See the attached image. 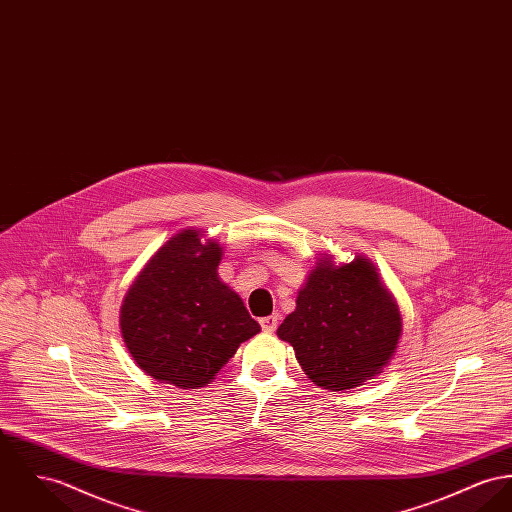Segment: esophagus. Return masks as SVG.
I'll return each mask as SVG.
<instances>
[{"mask_svg": "<svg viewBox=\"0 0 512 512\" xmlns=\"http://www.w3.org/2000/svg\"><path fill=\"white\" fill-rule=\"evenodd\" d=\"M277 322H279V314H270V316H264L260 318V326L264 332H273L277 328Z\"/></svg>", "mask_w": 512, "mask_h": 512, "instance_id": "34e87169", "label": "esophagus"}]
</instances>
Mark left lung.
Listing matches in <instances>:
<instances>
[{
  "label": "left lung",
  "instance_id": "obj_1",
  "mask_svg": "<svg viewBox=\"0 0 512 512\" xmlns=\"http://www.w3.org/2000/svg\"><path fill=\"white\" fill-rule=\"evenodd\" d=\"M312 382L349 390L382 373L402 336L392 293L365 256L336 266L320 258L299 289L297 308L277 328Z\"/></svg>",
  "mask_w": 512,
  "mask_h": 512
}]
</instances>
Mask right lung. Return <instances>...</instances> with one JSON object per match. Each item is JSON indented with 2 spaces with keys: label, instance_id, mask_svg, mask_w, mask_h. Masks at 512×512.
<instances>
[{
  "label": "right lung",
  "instance_id": "right-lung-1",
  "mask_svg": "<svg viewBox=\"0 0 512 512\" xmlns=\"http://www.w3.org/2000/svg\"><path fill=\"white\" fill-rule=\"evenodd\" d=\"M223 250L198 229L167 240L130 285L120 308L122 338L137 367L159 382L202 388L242 341L260 332L217 266Z\"/></svg>",
  "mask_w": 512,
  "mask_h": 512
}]
</instances>
